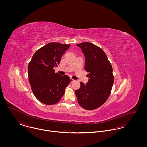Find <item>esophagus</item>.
Segmentation results:
<instances>
[{
  "label": "esophagus",
  "instance_id": "obj_1",
  "mask_svg": "<svg viewBox=\"0 0 147 147\" xmlns=\"http://www.w3.org/2000/svg\"><path fill=\"white\" fill-rule=\"evenodd\" d=\"M70 80H71V83L75 81V80H74V79H72V78H71V79H70Z\"/></svg>",
  "mask_w": 147,
  "mask_h": 147
}]
</instances>
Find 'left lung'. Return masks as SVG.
<instances>
[{
  "label": "left lung",
  "instance_id": "8db88e82",
  "mask_svg": "<svg viewBox=\"0 0 147 147\" xmlns=\"http://www.w3.org/2000/svg\"><path fill=\"white\" fill-rule=\"evenodd\" d=\"M85 57V70L88 72L89 81L80 82L75 90L79 104L86 110L96 109L103 105L109 97L114 83L111 64L102 49L90 43L77 45Z\"/></svg>",
  "mask_w": 147,
  "mask_h": 147
}]
</instances>
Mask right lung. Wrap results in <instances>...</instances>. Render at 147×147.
Here are the masks:
<instances>
[{"label":"right lung","mask_w":147,"mask_h":147,"mask_svg":"<svg viewBox=\"0 0 147 147\" xmlns=\"http://www.w3.org/2000/svg\"><path fill=\"white\" fill-rule=\"evenodd\" d=\"M70 45L51 42L35 52L28 65V78L36 98L45 105L58 102L70 83V78L55 72Z\"/></svg>","instance_id":"add662e5"}]
</instances>
